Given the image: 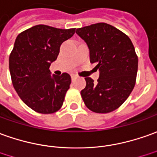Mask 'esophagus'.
Wrapping results in <instances>:
<instances>
[{"instance_id": "esophagus-1", "label": "esophagus", "mask_w": 157, "mask_h": 157, "mask_svg": "<svg viewBox=\"0 0 157 157\" xmlns=\"http://www.w3.org/2000/svg\"><path fill=\"white\" fill-rule=\"evenodd\" d=\"M71 78H72V80L74 81L75 79H76L77 78H78V76H77V75H75V74H72V75H71Z\"/></svg>"}]
</instances>
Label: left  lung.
<instances>
[{
    "mask_svg": "<svg viewBox=\"0 0 157 157\" xmlns=\"http://www.w3.org/2000/svg\"><path fill=\"white\" fill-rule=\"evenodd\" d=\"M90 50V60L97 64V83L85 78L81 90L85 106L95 113L117 109L134 88L138 72V56L131 39L117 28L97 23L76 30Z\"/></svg>",
    "mask_w": 157,
    "mask_h": 157,
    "instance_id": "8db88e82",
    "label": "left lung"
}]
</instances>
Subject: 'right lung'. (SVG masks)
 I'll return each instance as SVG.
<instances>
[{
  "mask_svg": "<svg viewBox=\"0 0 157 157\" xmlns=\"http://www.w3.org/2000/svg\"><path fill=\"white\" fill-rule=\"evenodd\" d=\"M75 28L58 29L38 25L21 32L9 56L13 85L28 107L41 113L61 108L70 87L68 73L51 75L49 67L57 59L61 44L71 38Z\"/></svg>",
  "mask_w": 157,
  "mask_h": 157,
  "instance_id": "add662e5",
  "label": "right lung"
}]
</instances>
